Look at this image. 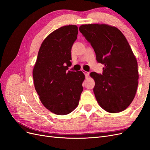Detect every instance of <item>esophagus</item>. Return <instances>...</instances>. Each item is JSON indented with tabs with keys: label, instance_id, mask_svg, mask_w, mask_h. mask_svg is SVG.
I'll return each instance as SVG.
<instances>
[{
	"label": "esophagus",
	"instance_id": "34e87169",
	"mask_svg": "<svg viewBox=\"0 0 150 150\" xmlns=\"http://www.w3.org/2000/svg\"><path fill=\"white\" fill-rule=\"evenodd\" d=\"M83 72H84V75L86 76V78H88V76H89V72L83 71Z\"/></svg>",
	"mask_w": 150,
	"mask_h": 150
}]
</instances>
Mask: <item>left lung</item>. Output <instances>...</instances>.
Listing matches in <instances>:
<instances>
[{"instance_id": "1", "label": "left lung", "mask_w": 150, "mask_h": 150, "mask_svg": "<svg viewBox=\"0 0 150 150\" xmlns=\"http://www.w3.org/2000/svg\"><path fill=\"white\" fill-rule=\"evenodd\" d=\"M79 30L94 49L97 61L104 65L102 74L90 73L98 104L109 112L124 111L134 98L139 78L138 62L128 40L108 24H84Z\"/></svg>"}]
</instances>
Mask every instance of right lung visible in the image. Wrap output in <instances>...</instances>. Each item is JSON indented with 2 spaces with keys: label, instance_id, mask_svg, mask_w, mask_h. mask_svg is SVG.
Listing matches in <instances>:
<instances>
[{
  "label": "right lung",
  "instance_id": "1",
  "mask_svg": "<svg viewBox=\"0 0 150 150\" xmlns=\"http://www.w3.org/2000/svg\"><path fill=\"white\" fill-rule=\"evenodd\" d=\"M78 26L61 27L46 38L40 47L33 74L42 104L52 113L66 115L78 106L85 79L83 72L67 71Z\"/></svg>",
  "mask_w": 150,
  "mask_h": 150
}]
</instances>
